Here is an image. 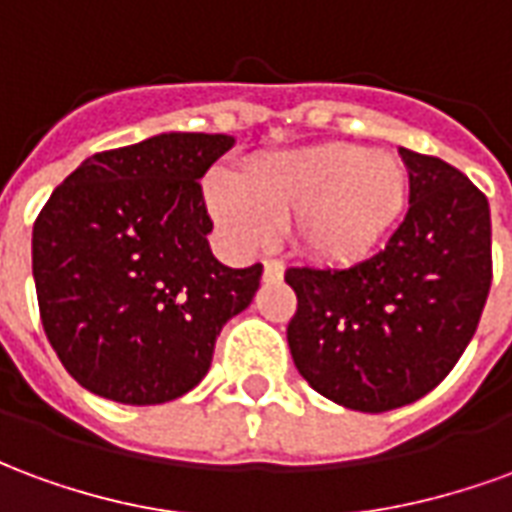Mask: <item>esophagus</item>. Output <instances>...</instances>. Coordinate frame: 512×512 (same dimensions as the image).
<instances>
[{"instance_id":"obj_1","label":"esophagus","mask_w":512,"mask_h":512,"mask_svg":"<svg viewBox=\"0 0 512 512\" xmlns=\"http://www.w3.org/2000/svg\"><path fill=\"white\" fill-rule=\"evenodd\" d=\"M282 271H285L282 260H274V257L263 260V274H266V279H279L282 277Z\"/></svg>"}]
</instances>
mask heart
<instances>
[{
    "mask_svg": "<svg viewBox=\"0 0 512 512\" xmlns=\"http://www.w3.org/2000/svg\"><path fill=\"white\" fill-rule=\"evenodd\" d=\"M406 202V172L386 153L356 145H315L257 158L246 186L230 175L208 180V205L238 244L271 241L293 224L310 255L356 260L395 224Z\"/></svg>",
    "mask_w": 512,
    "mask_h": 512,
    "instance_id": "b5f03b06",
    "label": "heart"
}]
</instances>
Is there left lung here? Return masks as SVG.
I'll list each match as a JSON object with an SVG mask.
<instances>
[{
	"mask_svg": "<svg viewBox=\"0 0 512 512\" xmlns=\"http://www.w3.org/2000/svg\"><path fill=\"white\" fill-rule=\"evenodd\" d=\"M408 213L354 266H293L290 356L334 403L381 414L439 386L477 332L491 290V211L461 169L400 147Z\"/></svg>",
	"mask_w": 512,
	"mask_h": 512,
	"instance_id": "1",
	"label": "left lung"
}]
</instances>
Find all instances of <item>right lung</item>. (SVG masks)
<instances>
[{
    "mask_svg": "<svg viewBox=\"0 0 512 512\" xmlns=\"http://www.w3.org/2000/svg\"><path fill=\"white\" fill-rule=\"evenodd\" d=\"M227 134H158L84 158L32 227L43 332L84 389L156 406L200 384L263 266L213 257L200 178Z\"/></svg>",
    "mask_w": 512,
    "mask_h": 512,
    "instance_id": "1",
    "label": "right lung"
}]
</instances>
